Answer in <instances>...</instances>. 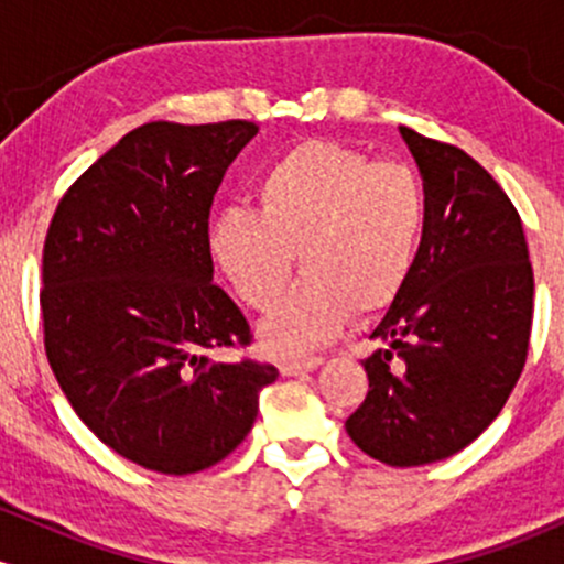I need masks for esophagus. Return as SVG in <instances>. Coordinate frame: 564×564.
Listing matches in <instances>:
<instances>
[{"mask_svg": "<svg viewBox=\"0 0 564 564\" xmlns=\"http://www.w3.org/2000/svg\"><path fill=\"white\" fill-rule=\"evenodd\" d=\"M318 355H310V358H302V360H289V364L281 366V373L283 377H296V373H304V371H313V368L321 366Z\"/></svg>", "mask_w": 564, "mask_h": 564, "instance_id": "34e87169", "label": "esophagus"}]
</instances>
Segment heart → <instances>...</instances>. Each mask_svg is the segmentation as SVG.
Masks as SVG:
<instances>
[{
  "label": "heart",
  "instance_id": "b5f03b06",
  "mask_svg": "<svg viewBox=\"0 0 564 564\" xmlns=\"http://www.w3.org/2000/svg\"><path fill=\"white\" fill-rule=\"evenodd\" d=\"M257 212L228 206L209 223V251L251 310L281 296L300 251V278L262 326L264 347L296 355L373 315L403 291L426 228V191L403 161H373L341 142L310 140L270 161Z\"/></svg>",
  "mask_w": 564,
  "mask_h": 564
}]
</instances>
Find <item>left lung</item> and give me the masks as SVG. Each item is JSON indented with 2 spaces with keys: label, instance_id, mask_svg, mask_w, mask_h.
<instances>
[{
  "label": "left lung",
  "instance_id": "1",
  "mask_svg": "<svg viewBox=\"0 0 564 564\" xmlns=\"http://www.w3.org/2000/svg\"><path fill=\"white\" fill-rule=\"evenodd\" d=\"M426 191V228L408 283L364 360L368 394L347 419L360 451L422 467L467 448L514 390L533 323L522 219L462 148L400 127Z\"/></svg>",
  "mask_w": 564,
  "mask_h": 564
}]
</instances>
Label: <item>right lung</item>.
Instances as JSON below:
<instances>
[{"mask_svg": "<svg viewBox=\"0 0 564 564\" xmlns=\"http://www.w3.org/2000/svg\"><path fill=\"white\" fill-rule=\"evenodd\" d=\"M254 121H151L68 187L42 254L44 349L70 408L108 448L161 475L223 462L278 368L215 360L251 345L212 283L209 209Z\"/></svg>", "mask_w": 564, "mask_h": 564, "instance_id": "obj_1", "label": "right lung"}]
</instances>
